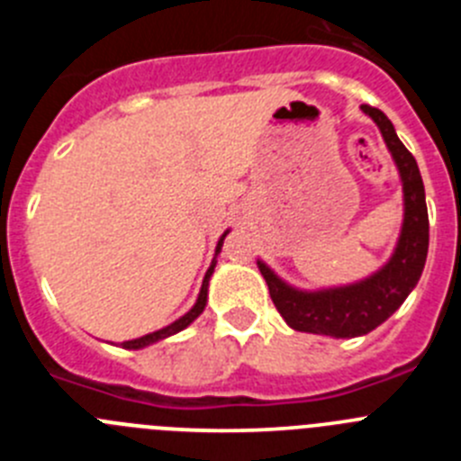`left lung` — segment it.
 <instances>
[{
  "label": "left lung",
  "mask_w": 461,
  "mask_h": 461,
  "mask_svg": "<svg viewBox=\"0 0 461 461\" xmlns=\"http://www.w3.org/2000/svg\"><path fill=\"white\" fill-rule=\"evenodd\" d=\"M362 113L378 126L385 148L393 154L399 170L402 191H404V221L399 230L393 256L385 266L369 276L346 286L303 291L275 275L267 263L258 260V270L267 281L270 297L281 319L297 332L328 335L335 339H351L372 332L374 328L388 321L409 293L413 291L422 275L429 247V219H427L425 185L413 154L399 140L393 122L378 108L360 105Z\"/></svg>",
  "instance_id": "1"
}]
</instances>
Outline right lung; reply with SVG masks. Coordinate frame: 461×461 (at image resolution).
Listing matches in <instances>:
<instances>
[{
    "label": "right lung",
    "instance_id": "right-lung-1",
    "mask_svg": "<svg viewBox=\"0 0 461 461\" xmlns=\"http://www.w3.org/2000/svg\"><path fill=\"white\" fill-rule=\"evenodd\" d=\"M228 233H230V230H226V233H223L221 238H219L217 249H214V258H212L210 267H207L205 279H203L201 293H198V300H195L194 307H191L189 312L185 313V316H180V319L173 321V323L166 325V328L157 330V332H149V335L138 337V339L124 341V344H122V348H129V351H138V348H145V346H152V344H157V341H161V339H168V337L177 335V332H182V330H185V328H189V325L194 323V321L198 319V316H201L203 309H205V304H207V288H210V276H212V272H214V266H217V256H219V251H221L223 238H226Z\"/></svg>",
    "mask_w": 461,
    "mask_h": 461
}]
</instances>
